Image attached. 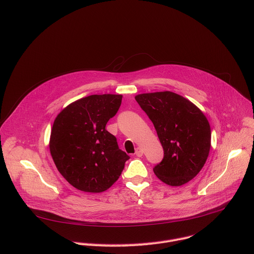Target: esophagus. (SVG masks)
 Here are the masks:
<instances>
[{
    "label": "esophagus",
    "instance_id": "esophagus-1",
    "mask_svg": "<svg viewBox=\"0 0 254 254\" xmlns=\"http://www.w3.org/2000/svg\"><path fill=\"white\" fill-rule=\"evenodd\" d=\"M135 155H136L137 157H141V156L143 155V150H142L141 148H139V147L136 148V149H135Z\"/></svg>",
    "mask_w": 254,
    "mask_h": 254
}]
</instances>
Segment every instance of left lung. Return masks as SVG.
Returning a JSON list of instances; mask_svg holds the SVG:
<instances>
[{
  "label": "left lung",
  "instance_id": "8db88e82",
  "mask_svg": "<svg viewBox=\"0 0 254 254\" xmlns=\"http://www.w3.org/2000/svg\"><path fill=\"white\" fill-rule=\"evenodd\" d=\"M135 100L154 124L164 159L154 168L167 185L182 186L205 165L211 148L209 122L193 102L171 91L141 93Z\"/></svg>",
  "mask_w": 254,
  "mask_h": 254
}]
</instances>
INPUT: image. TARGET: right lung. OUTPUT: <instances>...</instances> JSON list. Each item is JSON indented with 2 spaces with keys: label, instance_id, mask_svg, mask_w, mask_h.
I'll use <instances>...</instances> for the list:
<instances>
[{
  "label": "right lung",
  "instance_id": "right-lung-1",
  "mask_svg": "<svg viewBox=\"0 0 254 254\" xmlns=\"http://www.w3.org/2000/svg\"><path fill=\"white\" fill-rule=\"evenodd\" d=\"M122 94H93L70 103L58 114L49 148L59 173L74 188L100 193L120 178L129 157L105 129L116 116Z\"/></svg>",
  "mask_w": 254,
  "mask_h": 254
}]
</instances>
